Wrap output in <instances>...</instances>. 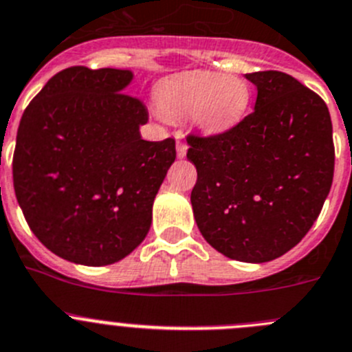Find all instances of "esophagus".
I'll use <instances>...</instances> for the list:
<instances>
[{
    "mask_svg": "<svg viewBox=\"0 0 352 352\" xmlns=\"http://www.w3.org/2000/svg\"><path fill=\"white\" fill-rule=\"evenodd\" d=\"M187 154V146L184 140H177V156L179 157H186Z\"/></svg>",
    "mask_w": 352,
    "mask_h": 352,
    "instance_id": "esophagus-1",
    "label": "esophagus"
}]
</instances>
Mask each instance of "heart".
<instances>
[{
    "mask_svg": "<svg viewBox=\"0 0 352 352\" xmlns=\"http://www.w3.org/2000/svg\"><path fill=\"white\" fill-rule=\"evenodd\" d=\"M157 104L173 116L192 114L199 130L222 133L243 120L250 106L252 91L241 78L212 71H189L161 81Z\"/></svg>",
    "mask_w": 352,
    "mask_h": 352,
    "instance_id": "1",
    "label": "heart"
}]
</instances>
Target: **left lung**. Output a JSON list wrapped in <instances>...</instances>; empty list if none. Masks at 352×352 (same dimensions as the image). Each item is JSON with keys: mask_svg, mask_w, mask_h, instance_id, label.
Listing matches in <instances>:
<instances>
[{"mask_svg": "<svg viewBox=\"0 0 352 352\" xmlns=\"http://www.w3.org/2000/svg\"><path fill=\"white\" fill-rule=\"evenodd\" d=\"M254 113L212 137L189 135L198 172L191 203L203 238L241 262L274 261L313 228L333 180L323 98L280 71L246 74Z\"/></svg>", "mask_w": 352, "mask_h": 352, "instance_id": "8db88e82", "label": "left lung"}]
</instances>
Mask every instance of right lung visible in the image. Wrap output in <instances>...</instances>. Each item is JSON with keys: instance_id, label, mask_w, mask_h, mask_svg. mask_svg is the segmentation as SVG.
<instances>
[{"instance_id": "add662e5", "label": "right lung", "mask_w": 352, "mask_h": 352, "mask_svg": "<svg viewBox=\"0 0 352 352\" xmlns=\"http://www.w3.org/2000/svg\"><path fill=\"white\" fill-rule=\"evenodd\" d=\"M128 69L74 65L36 95L17 131L13 187L36 238L74 264L107 265L144 241L175 140L149 142Z\"/></svg>"}]
</instances>
